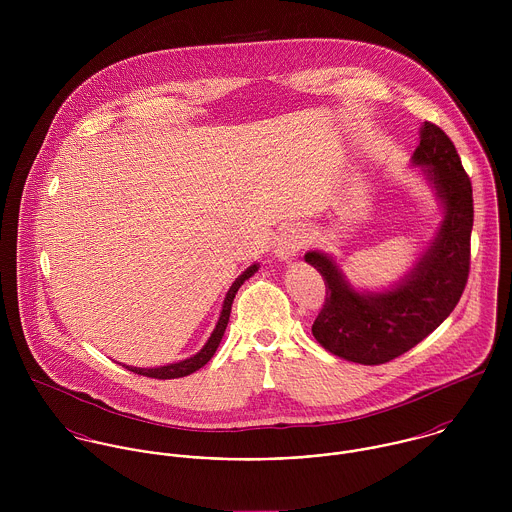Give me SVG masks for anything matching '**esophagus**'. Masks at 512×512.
<instances>
[{
  "mask_svg": "<svg viewBox=\"0 0 512 512\" xmlns=\"http://www.w3.org/2000/svg\"><path fill=\"white\" fill-rule=\"evenodd\" d=\"M305 244H307V236H305L303 228L297 226V224H292V226H288V228L278 236L274 254H276V258H280L282 262H288V260H292L293 256H297V252H299L301 248H305Z\"/></svg>",
  "mask_w": 512,
  "mask_h": 512,
  "instance_id": "esophagus-1",
  "label": "esophagus"
}]
</instances>
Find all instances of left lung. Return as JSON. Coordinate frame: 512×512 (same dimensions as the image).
Here are the masks:
<instances>
[{"instance_id":"obj_1","label":"left lung","mask_w":512,"mask_h":512,"mask_svg":"<svg viewBox=\"0 0 512 512\" xmlns=\"http://www.w3.org/2000/svg\"><path fill=\"white\" fill-rule=\"evenodd\" d=\"M412 163L424 167L441 203L443 220L414 270L386 292H357L331 256L307 252L325 282V303L313 321V337L329 353L359 365H384L447 319L465 290L471 262L473 189L447 134L432 122L420 130Z\"/></svg>"}]
</instances>
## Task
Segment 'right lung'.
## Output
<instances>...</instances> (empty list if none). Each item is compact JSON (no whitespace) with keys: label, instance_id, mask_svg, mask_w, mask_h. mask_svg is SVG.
Listing matches in <instances>:
<instances>
[{"label":"right lung","instance_id":"add662e5","mask_svg":"<svg viewBox=\"0 0 512 512\" xmlns=\"http://www.w3.org/2000/svg\"><path fill=\"white\" fill-rule=\"evenodd\" d=\"M256 272H258V264H252V266H250L246 272H242V274L236 278V282L230 286V290H228L226 297H224V303H222L219 323H217V327H215L213 335L209 337V341L205 343V347H203L197 355H193V357H189V359H185V361H181V363H173V365L155 366V368L126 366V368H128V370H132V372H136V374H142V376L159 378V380H167V378H181V376H187V374H191V372L199 370L201 366L207 365V363L211 361V357L215 355V351L219 349L220 339H222L224 329H226V325H228V317H230V309H232L234 295L238 292V288H240V286H242L250 276H254Z\"/></svg>","mask_w":512,"mask_h":512}]
</instances>
